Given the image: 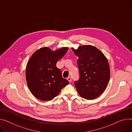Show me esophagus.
Segmentation results:
<instances>
[{"instance_id": "1", "label": "esophagus", "mask_w": 132, "mask_h": 132, "mask_svg": "<svg viewBox=\"0 0 132 132\" xmlns=\"http://www.w3.org/2000/svg\"><path fill=\"white\" fill-rule=\"evenodd\" d=\"M67 80L69 81V82L71 83V81H72V78H71V77H68L67 78Z\"/></svg>"}]
</instances>
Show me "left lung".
I'll return each mask as SVG.
<instances>
[{"mask_svg":"<svg viewBox=\"0 0 132 132\" xmlns=\"http://www.w3.org/2000/svg\"><path fill=\"white\" fill-rule=\"evenodd\" d=\"M72 49L78 57L77 62L80 76L75 82L77 91L86 100L95 99L103 92L109 81L108 60L99 49L91 45Z\"/></svg>","mask_w":132,"mask_h":132,"instance_id":"obj_1","label":"left lung"}]
</instances>
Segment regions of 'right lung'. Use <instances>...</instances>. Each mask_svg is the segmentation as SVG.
<instances>
[{
    "label": "right lung",
    "instance_id": "obj_1",
    "mask_svg": "<svg viewBox=\"0 0 132 132\" xmlns=\"http://www.w3.org/2000/svg\"><path fill=\"white\" fill-rule=\"evenodd\" d=\"M68 50L67 47L55 51L42 47L35 51L29 59L26 68V80L30 91L37 99L52 100L69 84L56 66L57 61Z\"/></svg>",
    "mask_w": 132,
    "mask_h": 132
}]
</instances>
